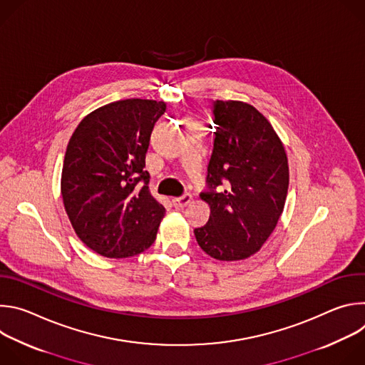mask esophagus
<instances>
[{
  "mask_svg": "<svg viewBox=\"0 0 365 365\" xmlns=\"http://www.w3.org/2000/svg\"><path fill=\"white\" fill-rule=\"evenodd\" d=\"M193 200V197H192V195L190 193H185L183 196H180V197H173V206L175 207H185V206H187L190 202Z\"/></svg>",
  "mask_w": 365,
  "mask_h": 365,
  "instance_id": "34e87169",
  "label": "esophagus"
}]
</instances>
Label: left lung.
I'll return each mask as SVG.
<instances>
[{
  "mask_svg": "<svg viewBox=\"0 0 365 365\" xmlns=\"http://www.w3.org/2000/svg\"><path fill=\"white\" fill-rule=\"evenodd\" d=\"M212 113L217 131L207 192L200 193L211 217L195 237L207 255L237 262L262 248L279 222L289 187L287 155L272 124L250 103L215 101Z\"/></svg>",
  "mask_w": 365,
  "mask_h": 365,
  "instance_id": "obj_1",
  "label": "left lung"
}]
</instances>
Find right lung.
<instances>
[{"mask_svg": "<svg viewBox=\"0 0 365 365\" xmlns=\"http://www.w3.org/2000/svg\"><path fill=\"white\" fill-rule=\"evenodd\" d=\"M163 101L123 99L88 114L73 131L61 190L81 241L108 258H127L155 240L165 206L150 190L145 153Z\"/></svg>", "mask_w": 365, "mask_h": 365, "instance_id": "right-lung-1", "label": "right lung"}]
</instances>
